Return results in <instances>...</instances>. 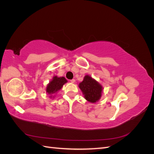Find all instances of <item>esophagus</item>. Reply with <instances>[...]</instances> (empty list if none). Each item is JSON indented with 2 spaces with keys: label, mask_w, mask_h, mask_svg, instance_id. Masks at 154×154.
<instances>
[{
  "label": "esophagus",
  "mask_w": 154,
  "mask_h": 154,
  "mask_svg": "<svg viewBox=\"0 0 154 154\" xmlns=\"http://www.w3.org/2000/svg\"><path fill=\"white\" fill-rule=\"evenodd\" d=\"M70 81H71V83H75V82H76V80H74V79H72V80H70Z\"/></svg>",
  "instance_id": "1"
}]
</instances>
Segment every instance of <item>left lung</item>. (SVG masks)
I'll use <instances>...</instances> for the list:
<instances>
[{"mask_svg":"<svg viewBox=\"0 0 154 154\" xmlns=\"http://www.w3.org/2000/svg\"><path fill=\"white\" fill-rule=\"evenodd\" d=\"M79 87L85 99L92 103L100 100L103 89L100 83L89 75L85 76L83 80L79 84Z\"/></svg>","mask_w":154,"mask_h":154,"instance_id":"obj_1","label":"left lung"}]
</instances>
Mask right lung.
I'll use <instances>...</instances> for the list:
<instances>
[{
	"label": "right lung",
	"instance_id": "right-lung-1",
	"mask_svg": "<svg viewBox=\"0 0 154 154\" xmlns=\"http://www.w3.org/2000/svg\"><path fill=\"white\" fill-rule=\"evenodd\" d=\"M67 82V80L64 77H58L57 76H54L46 87V92L50 95V98L52 97L53 94H57V92L61 89L63 85ZM54 96H53V97H54Z\"/></svg>",
	"mask_w": 154,
	"mask_h": 154
}]
</instances>
